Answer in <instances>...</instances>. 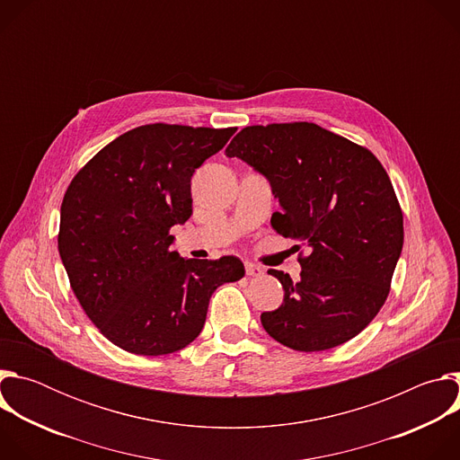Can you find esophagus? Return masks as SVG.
I'll use <instances>...</instances> for the list:
<instances>
[{"instance_id":"esophagus-1","label":"esophagus","mask_w":460,"mask_h":460,"mask_svg":"<svg viewBox=\"0 0 460 460\" xmlns=\"http://www.w3.org/2000/svg\"><path fill=\"white\" fill-rule=\"evenodd\" d=\"M245 275L258 279V277L264 275V268H260V266L252 264V261H245Z\"/></svg>"}]
</instances>
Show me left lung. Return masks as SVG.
Wrapping results in <instances>:
<instances>
[{"label": "left lung", "mask_w": 460, "mask_h": 460, "mask_svg": "<svg viewBox=\"0 0 460 460\" xmlns=\"http://www.w3.org/2000/svg\"><path fill=\"white\" fill-rule=\"evenodd\" d=\"M226 155L268 178L282 208L273 229L307 251L296 282L268 271L284 302L260 314L264 330L305 353L357 337L384 305L404 243L402 211L382 164L307 121L245 127Z\"/></svg>", "instance_id": "8db88e82"}]
</instances>
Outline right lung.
Instances as JSON below:
<instances>
[{
    "instance_id": "obj_1",
    "label": "right lung",
    "mask_w": 460,
    "mask_h": 460,
    "mask_svg": "<svg viewBox=\"0 0 460 460\" xmlns=\"http://www.w3.org/2000/svg\"><path fill=\"white\" fill-rule=\"evenodd\" d=\"M234 130H127L65 192L59 256L84 311L114 346L147 357L183 349L200 335L215 289L243 277L236 256L192 260L171 249V227L192 215V172Z\"/></svg>"
}]
</instances>
